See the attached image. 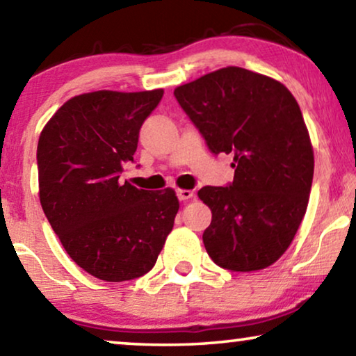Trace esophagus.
Returning a JSON list of instances; mask_svg holds the SVG:
<instances>
[{
  "mask_svg": "<svg viewBox=\"0 0 356 356\" xmlns=\"http://www.w3.org/2000/svg\"><path fill=\"white\" fill-rule=\"evenodd\" d=\"M177 196L179 201H188V199H191L194 196V193L191 189H177Z\"/></svg>",
  "mask_w": 356,
  "mask_h": 356,
  "instance_id": "1",
  "label": "esophagus"
}]
</instances>
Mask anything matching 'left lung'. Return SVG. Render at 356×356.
I'll use <instances>...</instances> for the list:
<instances>
[{"mask_svg":"<svg viewBox=\"0 0 356 356\" xmlns=\"http://www.w3.org/2000/svg\"><path fill=\"white\" fill-rule=\"evenodd\" d=\"M213 154H232L230 186H204L202 235L223 269H266L289 250L308 207L314 152L298 102L282 82L227 66L175 89Z\"/></svg>","mask_w":356,"mask_h":356,"instance_id":"left-lung-1","label":"left lung"}]
</instances>
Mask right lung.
<instances>
[{
    "mask_svg": "<svg viewBox=\"0 0 356 356\" xmlns=\"http://www.w3.org/2000/svg\"><path fill=\"white\" fill-rule=\"evenodd\" d=\"M162 95L163 89L76 95L38 138L43 212L71 259L100 280L147 274L173 228L179 209L175 189L145 191L120 179Z\"/></svg>",
    "mask_w": 356,
    "mask_h": 356,
    "instance_id": "obj_1",
    "label": "right lung"
}]
</instances>
